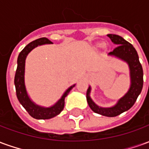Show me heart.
I'll list each match as a JSON object with an SVG mask.
<instances>
[{"mask_svg": "<svg viewBox=\"0 0 149 149\" xmlns=\"http://www.w3.org/2000/svg\"><path fill=\"white\" fill-rule=\"evenodd\" d=\"M100 46H102V45H100Z\"/></svg>", "mask_w": 149, "mask_h": 149, "instance_id": "b5f03b06", "label": "heart"}]
</instances>
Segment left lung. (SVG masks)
Listing matches in <instances>:
<instances>
[{
  "mask_svg": "<svg viewBox=\"0 0 149 149\" xmlns=\"http://www.w3.org/2000/svg\"><path fill=\"white\" fill-rule=\"evenodd\" d=\"M112 42L117 45L108 56H113L126 62L129 68L130 87L128 92L120 98L115 105L112 107H100L92 100L90 97L91 86L88 87L86 93V99L90 109L94 112L109 117H113L130 109L141 94L143 88V68L141 66L137 52L133 46L123 37L115 34H108Z\"/></svg>",
  "mask_w": 149,
  "mask_h": 149,
  "instance_id": "left-lung-1",
  "label": "left lung"
}]
</instances>
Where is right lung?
Wrapping results in <instances>:
<instances>
[{
	"label": "right lung",
	"mask_w": 149,
	"mask_h": 149,
	"mask_svg": "<svg viewBox=\"0 0 149 149\" xmlns=\"http://www.w3.org/2000/svg\"><path fill=\"white\" fill-rule=\"evenodd\" d=\"M47 44H52L49 39L45 37L39 38L30 42L25 46L24 49L20 52L17 58V68L16 71L14 78V84L16 88L17 97L22 106L29 112V114L37 120H46L51 119L61 113L65 106V99L68 96L72 88L75 87L76 84H72L68 88L61 97L53 105L50 107H43L38 105L31 100L25 87L24 82V72H25V60L29 53L35 49L36 47Z\"/></svg>",
	"instance_id": "add662e5"
}]
</instances>
